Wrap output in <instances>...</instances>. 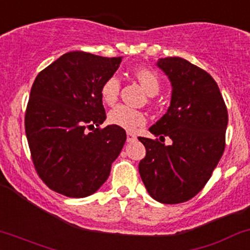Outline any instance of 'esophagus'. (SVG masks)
Returning <instances> with one entry per match:
<instances>
[{
    "instance_id": "34e87169",
    "label": "esophagus",
    "mask_w": 250,
    "mask_h": 250,
    "mask_svg": "<svg viewBox=\"0 0 250 250\" xmlns=\"http://www.w3.org/2000/svg\"><path fill=\"white\" fill-rule=\"evenodd\" d=\"M138 140V138H136V135L134 133H130V131H128L127 133V141L128 142H134Z\"/></svg>"
}]
</instances>
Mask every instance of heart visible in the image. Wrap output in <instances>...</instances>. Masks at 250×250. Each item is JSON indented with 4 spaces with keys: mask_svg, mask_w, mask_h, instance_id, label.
<instances>
[{
    "mask_svg": "<svg viewBox=\"0 0 250 250\" xmlns=\"http://www.w3.org/2000/svg\"><path fill=\"white\" fill-rule=\"evenodd\" d=\"M136 81L141 84L147 95L155 96L161 87V82L155 72L148 68H140L134 73ZM121 90V81L117 76H111L104 81L101 86V97L108 105L117 102ZM108 120L111 125L123 128L125 130H134L139 125L146 123V115L136 109L125 105H119L109 112Z\"/></svg>",
    "mask_w": 250,
    "mask_h": 250,
    "instance_id": "heart-1",
    "label": "heart"
}]
</instances>
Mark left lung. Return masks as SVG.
<instances>
[{
  "label": "left lung",
  "instance_id": "left-lung-1",
  "mask_svg": "<svg viewBox=\"0 0 250 250\" xmlns=\"http://www.w3.org/2000/svg\"><path fill=\"white\" fill-rule=\"evenodd\" d=\"M172 85L167 112L149 131L169 146L139 138L146 147L139 172L148 193L164 204L191 199L210 179L226 147L228 111L215 79L179 57L159 59Z\"/></svg>",
  "mask_w": 250,
  "mask_h": 250
}]
</instances>
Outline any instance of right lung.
Instances as JSON below:
<instances>
[{
  "mask_svg": "<svg viewBox=\"0 0 250 250\" xmlns=\"http://www.w3.org/2000/svg\"><path fill=\"white\" fill-rule=\"evenodd\" d=\"M121 62L68 52L35 78L24 129L35 169L51 190L84 198L108 179L127 134L114 125L98 128L106 117L101 86Z\"/></svg>",
  "mask_w": 250,
  "mask_h": 250,
  "instance_id": "obj_1",
  "label": "right lung"
}]
</instances>
